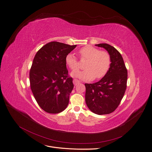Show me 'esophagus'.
<instances>
[{"label": "esophagus", "mask_w": 152, "mask_h": 152, "mask_svg": "<svg viewBox=\"0 0 152 152\" xmlns=\"http://www.w3.org/2000/svg\"><path fill=\"white\" fill-rule=\"evenodd\" d=\"M73 83L75 86H76L77 84L80 83V81H78L77 80H76V79H75V80H73Z\"/></svg>", "instance_id": "1"}]
</instances>
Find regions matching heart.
I'll list each match as a JSON object with an SVG mask.
<instances>
[{
	"label": "heart",
	"mask_w": 152,
	"mask_h": 152,
	"mask_svg": "<svg viewBox=\"0 0 152 152\" xmlns=\"http://www.w3.org/2000/svg\"><path fill=\"white\" fill-rule=\"evenodd\" d=\"M79 53L81 58L87 61L84 64V70L71 72V76L81 80L90 81L95 77L101 79L108 72L110 66V56L107 51L88 45L81 48ZM65 63L71 70L78 68V63L73 54L69 53L65 58Z\"/></svg>",
	"instance_id": "heart-1"
}]
</instances>
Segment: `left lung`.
Returning <instances> with one entry per match:
<instances>
[{
    "label": "left lung",
    "mask_w": 152,
    "mask_h": 152,
    "mask_svg": "<svg viewBox=\"0 0 152 152\" xmlns=\"http://www.w3.org/2000/svg\"><path fill=\"white\" fill-rule=\"evenodd\" d=\"M95 45L107 50L111 63L107 74L100 81L85 84V101L92 113L109 114L117 109L124 97L127 88V70L122 55L114 47L107 43Z\"/></svg>",
    "instance_id": "left-lung-1"
}]
</instances>
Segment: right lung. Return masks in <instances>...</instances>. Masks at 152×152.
I'll use <instances>...</instances> for the list:
<instances>
[{"mask_svg": "<svg viewBox=\"0 0 152 152\" xmlns=\"http://www.w3.org/2000/svg\"><path fill=\"white\" fill-rule=\"evenodd\" d=\"M76 47L51 42L35 56L30 71V88L39 106L48 113H60L69 104L74 85L68 75L65 58Z\"/></svg>", "mask_w": 152, "mask_h": 152, "instance_id": "add662e5", "label": "right lung"}]
</instances>
